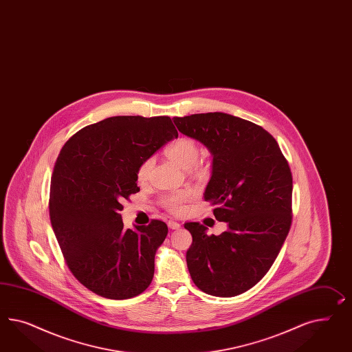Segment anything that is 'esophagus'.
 I'll return each mask as SVG.
<instances>
[{
    "label": "esophagus",
    "instance_id": "34e87169",
    "mask_svg": "<svg viewBox=\"0 0 352 352\" xmlns=\"http://www.w3.org/2000/svg\"><path fill=\"white\" fill-rule=\"evenodd\" d=\"M168 227L173 229V230H175V229L181 228V224L177 223V221H174V220H169V221H168Z\"/></svg>",
    "mask_w": 352,
    "mask_h": 352
}]
</instances>
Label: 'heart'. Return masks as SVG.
<instances>
[{
	"label": "heart",
	"instance_id": "obj_1",
	"mask_svg": "<svg viewBox=\"0 0 352 352\" xmlns=\"http://www.w3.org/2000/svg\"><path fill=\"white\" fill-rule=\"evenodd\" d=\"M165 153L171 162H175L177 165H179L181 168L187 170L192 166L193 168L196 166L195 164L199 160L200 150H199L197 143L195 142L193 140L182 137L170 143L165 148ZM152 165H153L152 159H147L140 165V168L137 170V181L143 183L148 179ZM196 170H201L200 166H196ZM190 196H192L190 190H182V192H177V193H173V195L164 197L162 202L168 209L170 210L171 212H181L183 209V204L190 200Z\"/></svg>",
	"mask_w": 352,
	"mask_h": 352
}]
</instances>
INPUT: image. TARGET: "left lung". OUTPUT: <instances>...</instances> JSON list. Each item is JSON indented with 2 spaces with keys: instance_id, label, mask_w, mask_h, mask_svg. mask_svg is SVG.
<instances>
[{
  "instance_id": "1",
  "label": "left lung",
  "mask_w": 352,
  "mask_h": 352,
  "mask_svg": "<svg viewBox=\"0 0 352 352\" xmlns=\"http://www.w3.org/2000/svg\"><path fill=\"white\" fill-rule=\"evenodd\" d=\"M182 134L204 144L212 157L204 193L228 229L208 236L199 223L187 266L205 294L233 297L261 280L276 261L292 221V174L272 134L226 113L174 118Z\"/></svg>"
}]
</instances>
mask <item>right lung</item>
Instances as JSON below:
<instances>
[{"mask_svg": "<svg viewBox=\"0 0 352 352\" xmlns=\"http://www.w3.org/2000/svg\"><path fill=\"white\" fill-rule=\"evenodd\" d=\"M174 138L169 116H113L61 148L51 178V226L69 269L96 295L125 300L151 283L168 227L153 220L124 228L122 200L140 190V165Z\"/></svg>", "mask_w": 352, "mask_h": 352, "instance_id": "1", "label": "right lung"}]
</instances>
